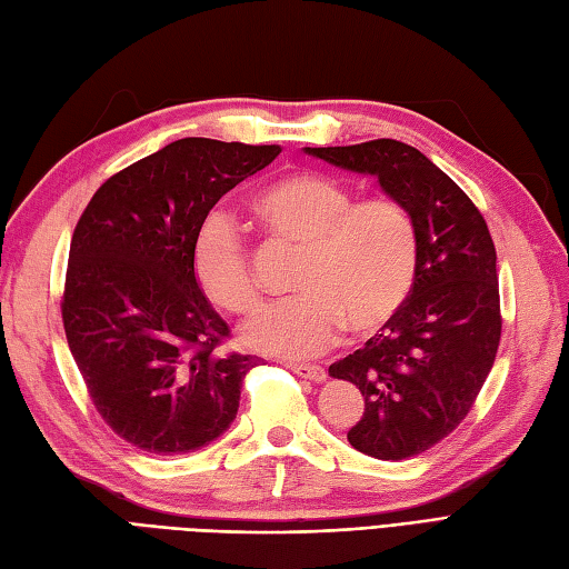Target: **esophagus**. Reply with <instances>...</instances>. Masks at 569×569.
Here are the masks:
<instances>
[{
    "label": "esophagus",
    "instance_id": "1",
    "mask_svg": "<svg viewBox=\"0 0 569 569\" xmlns=\"http://www.w3.org/2000/svg\"><path fill=\"white\" fill-rule=\"evenodd\" d=\"M295 373L299 378H307V380H315V382H321L327 380V370H323L321 366H309V363H295L292 366Z\"/></svg>",
    "mask_w": 569,
    "mask_h": 569
}]
</instances>
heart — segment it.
Returning a JSON list of instances; mask_svg holds the SVG:
<instances>
[{"instance_id":"heart-1","label":"heart","mask_w":569,"mask_h":569,"mask_svg":"<svg viewBox=\"0 0 569 569\" xmlns=\"http://www.w3.org/2000/svg\"><path fill=\"white\" fill-rule=\"evenodd\" d=\"M264 238L301 250L292 289L299 295L264 311L242 331L254 351L309 358L339 339L380 331L400 315L417 274V228L392 196L356 193L327 173L292 171L264 183L248 203ZM193 277L213 307L252 317L262 292L238 230L223 218L201 226Z\"/></svg>"}]
</instances>
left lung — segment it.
<instances>
[{"label":"left lung","instance_id":"1","mask_svg":"<svg viewBox=\"0 0 569 569\" xmlns=\"http://www.w3.org/2000/svg\"><path fill=\"white\" fill-rule=\"evenodd\" d=\"M305 152L376 177L415 220L420 254L408 301L329 376L366 400L349 430L353 449L382 461L417 457L457 430L496 361L503 321L489 226L442 169L398 139Z\"/></svg>","mask_w":569,"mask_h":569}]
</instances>
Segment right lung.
Segmentation results:
<instances>
[{
	"label": "right lung",
	"mask_w": 569,
	"mask_h": 569,
	"mask_svg": "<svg viewBox=\"0 0 569 569\" xmlns=\"http://www.w3.org/2000/svg\"><path fill=\"white\" fill-rule=\"evenodd\" d=\"M187 137L110 177L80 216L61 301L68 349L102 420L149 455H187L236 420L250 356L193 277L208 211L280 154Z\"/></svg>",
	"instance_id": "add662e5"
}]
</instances>
